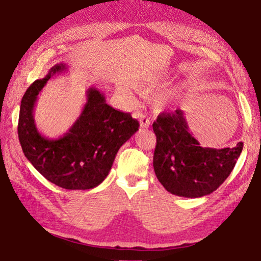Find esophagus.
<instances>
[{
	"instance_id": "esophagus-1",
	"label": "esophagus",
	"mask_w": 261,
	"mask_h": 261,
	"mask_svg": "<svg viewBox=\"0 0 261 261\" xmlns=\"http://www.w3.org/2000/svg\"><path fill=\"white\" fill-rule=\"evenodd\" d=\"M137 117L140 119V126L141 128H149L150 125V120L145 117V114L141 113V112H137Z\"/></svg>"
}]
</instances>
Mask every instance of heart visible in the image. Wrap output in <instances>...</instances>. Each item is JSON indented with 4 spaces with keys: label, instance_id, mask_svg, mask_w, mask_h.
Instances as JSON below:
<instances>
[{
    "label": "heart",
    "instance_id": "1",
    "mask_svg": "<svg viewBox=\"0 0 261 261\" xmlns=\"http://www.w3.org/2000/svg\"><path fill=\"white\" fill-rule=\"evenodd\" d=\"M156 81H147V82H141L138 83V88L141 89L144 93H148L150 91H152L156 87ZM175 96H177V90L171 89L168 90L166 92H161L158 95H155L154 98V105L156 108L159 109H165L169 105L174 101Z\"/></svg>",
    "mask_w": 261,
    "mask_h": 261
}]
</instances>
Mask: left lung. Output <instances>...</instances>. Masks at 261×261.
I'll return each mask as SVG.
<instances>
[{"label": "left lung", "mask_w": 261, "mask_h": 261, "mask_svg": "<svg viewBox=\"0 0 261 261\" xmlns=\"http://www.w3.org/2000/svg\"><path fill=\"white\" fill-rule=\"evenodd\" d=\"M153 132L156 178L167 191L185 198H200L217 190L231 173L244 147L242 142L233 148L201 147L182 109L161 113Z\"/></svg>", "instance_id": "8db88e82"}]
</instances>
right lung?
Masks as SVG:
<instances>
[{
    "instance_id": "obj_1",
    "label": "right lung",
    "mask_w": 261,
    "mask_h": 261,
    "mask_svg": "<svg viewBox=\"0 0 261 261\" xmlns=\"http://www.w3.org/2000/svg\"><path fill=\"white\" fill-rule=\"evenodd\" d=\"M68 71V64L58 63L29 87L21 101L17 135L24 155L45 179L68 190H88L108 177L119 149L139 130V122L109 106L101 91L89 88L71 128L59 138L42 135L34 120L38 96L52 76Z\"/></svg>"
}]
</instances>
